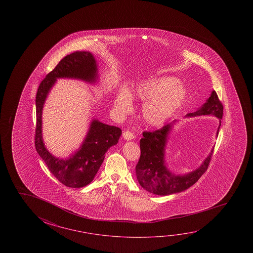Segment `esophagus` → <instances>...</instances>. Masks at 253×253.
<instances>
[{"instance_id": "1", "label": "esophagus", "mask_w": 253, "mask_h": 253, "mask_svg": "<svg viewBox=\"0 0 253 253\" xmlns=\"http://www.w3.org/2000/svg\"><path fill=\"white\" fill-rule=\"evenodd\" d=\"M123 137H124L125 140H132L133 138H134V135L129 130H125L124 133H123Z\"/></svg>"}]
</instances>
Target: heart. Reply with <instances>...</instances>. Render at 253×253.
Here are the masks:
<instances>
[{"mask_svg":"<svg viewBox=\"0 0 253 253\" xmlns=\"http://www.w3.org/2000/svg\"><path fill=\"white\" fill-rule=\"evenodd\" d=\"M132 96L145 102L143 116L152 126L165 124L181 108L186 100V88L174 77H160L137 84ZM115 108L122 115L132 108V97L128 90L121 89L115 99Z\"/></svg>","mask_w":253,"mask_h":253,"instance_id":"obj_1","label":"heart"}]
</instances>
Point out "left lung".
<instances>
[{"mask_svg": "<svg viewBox=\"0 0 253 253\" xmlns=\"http://www.w3.org/2000/svg\"><path fill=\"white\" fill-rule=\"evenodd\" d=\"M198 116H216L219 119L220 126V119L223 116V106L215 91H211V96L201 108L196 112L187 115L188 117ZM174 122L152 132L144 131L143 137L140 139V158L136 166L137 181L145 191L153 194L167 196L189 189L207 171L211 161L212 151L201 166L188 174H175L168 169L165 162V148L169 134Z\"/></svg>", "mask_w": 253, "mask_h": 253, "instance_id": "8db88e82", "label": "left lung"}]
</instances>
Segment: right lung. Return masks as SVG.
<instances>
[{"label": "right lung", "instance_id": "1", "mask_svg": "<svg viewBox=\"0 0 253 253\" xmlns=\"http://www.w3.org/2000/svg\"><path fill=\"white\" fill-rule=\"evenodd\" d=\"M57 79H80L95 83L98 79V68L93 55L86 51H77L68 54L42 80L36 95V151L59 182L67 187L81 188L93 180L103 162L105 153L118 143L122 129L93 119L86 137L77 153L67 159L52 155L42 139V116L46 96Z\"/></svg>", "mask_w": 253, "mask_h": 253}]
</instances>
